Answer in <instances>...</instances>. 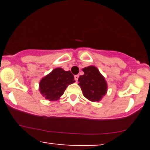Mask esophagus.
<instances>
[{
    "label": "esophagus",
    "instance_id": "1",
    "mask_svg": "<svg viewBox=\"0 0 150 150\" xmlns=\"http://www.w3.org/2000/svg\"><path fill=\"white\" fill-rule=\"evenodd\" d=\"M78 78H79V75H75V81L78 80Z\"/></svg>",
    "mask_w": 150,
    "mask_h": 150
}]
</instances>
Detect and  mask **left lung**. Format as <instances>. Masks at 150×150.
Masks as SVG:
<instances>
[{"label": "left lung", "instance_id": "1", "mask_svg": "<svg viewBox=\"0 0 150 150\" xmlns=\"http://www.w3.org/2000/svg\"><path fill=\"white\" fill-rule=\"evenodd\" d=\"M82 71L84 75L79 77L78 85L84 97L94 102L101 101L107 92L108 85L105 77L94 65L82 68Z\"/></svg>", "mask_w": 150, "mask_h": 150}]
</instances>
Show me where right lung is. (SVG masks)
<instances>
[{
    "mask_svg": "<svg viewBox=\"0 0 150 150\" xmlns=\"http://www.w3.org/2000/svg\"><path fill=\"white\" fill-rule=\"evenodd\" d=\"M75 82L73 75L70 70L65 71L61 68H56L41 79L39 89L46 99L50 101H57L68 86Z\"/></svg>",
    "mask_w": 150,
    "mask_h": 150,
    "instance_id": "right-lung-1",
    "label": "right lung"
}]
</instances>
